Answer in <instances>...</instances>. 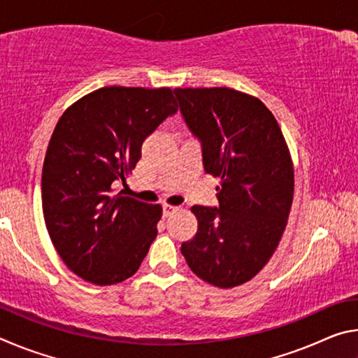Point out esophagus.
<instances>
[{"mask_svg": "<svg viewBox=\"0 0 358 358\" xmlns=\"http://www.w3.org/2000/svg\"><path fill=\"white\" fill-rule=\"evenodd\" d=\"M177 210H180V207H175V205H164V207H162V213H164V216H171L173 211H177Z\"/></svg>", "mask_w": 358, "mask_h": 358, "instance_id": "esophagus-1", "label": "esophagus"}]
</instances>
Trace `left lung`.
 Instances as JSON below:
<instances>
[{"label":"left lung","mask_w":358,"mask_h":358,"mask_svg":"<svg viewBox=\"0 0 358 358\" xmlns=\"http://www.w3.org/2000/svg\"><path fill=\"white\" fill-rule=\"evenodd\" d=\"M201 142L203 171L220 177L217 207L194 205L197 234L181 245L201 280L229 289L252 280L273 256L294 199V167L268 108L232 88H175Z\"/></svg>","instance_id":"left-lung-1"}]
</instances>
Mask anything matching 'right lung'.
Listing matches in <instances>:
<instances>
[{
  "label": "right lung",
  "instance_id": "obj_1",
  "mask_svg": "<svg viewBox=\"0 0 358 358\" xmlns=\"http://www.w3.org/2000/svg\"><path fill=\"white\" fill-rule=\"evenodd\" d=\"M177 110L171 88L104 87L57 123L42 169V210L59 257L82 280L121 282L147 256L161 207L112 189L136 167L145 138Z\"/></svg>",
  "mask_w": 358,
  "mask_h": 358
}]
</instances>
